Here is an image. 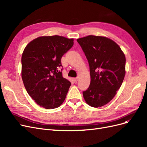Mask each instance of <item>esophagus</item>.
<instances>
[{"label": "esophagus", "instance_id": "1", "mask_svg": "<svg viewBox=\"0 0 147 147\" xmlns=\"http://www.w3.org/2000/svg\"><path fill=\"white\" fill-rule=\"evenodd\" d=\"M74 80L75 82H78V77H77V78H74Z\"/></svg>", "mask_w": 147, "mask_h": 147}]
</instances>
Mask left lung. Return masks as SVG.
<instances>
[{"instance_id":"1","label":"left lung","mask_w":147,"mask_h":147,"mask_svg":"<svg viewBox=\"0 0 147 147\" xmlns=\"http://www.w3.org/2000/svg\"><path fill=\"white\" fill-rule=\"evenodd\" d=\"M90 65V85L83 92L93 107L108 104L121 87L125 76L126 57L118 44L109 38L88 35L78 38Z\"/></svg>"}]
</instances>
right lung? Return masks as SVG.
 <instances>
[{"mask_svg":"<svg viewBox=\"0 0 147 147\" xmlns=\"http://www.w3.org/2000/svg\"><path fill=\"white\" fill-rule=\"evenodd\" d=\"M74 38L42 36L29 42L21 57V77L29 95L42 107L56 109L63 103L70 82L63 77L61 57L74 45Z\"/></svg>","mask_w":147,"mask_h":147,"instance_id":"right-lung-1","label":"right lung"}]
</instances>
